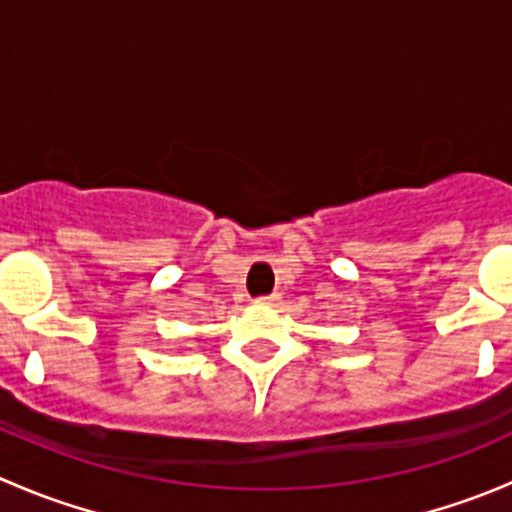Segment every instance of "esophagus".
Segmentation results:
<instances>
[{"label":"esophagus","mask_w":512,"mask_h":512,"mask_svg":"<svg viewBox=\"0 0 512 512\" xmlns=\"http://www.w3.org/2000/svg\"><path fill=\"white\" fill-rule=\"evenodd\" d=\"M255 304H260V307H277V304H280V294H270V297H257Z\"/></svg>","instance_id":"34e87169"}]
</instances>
